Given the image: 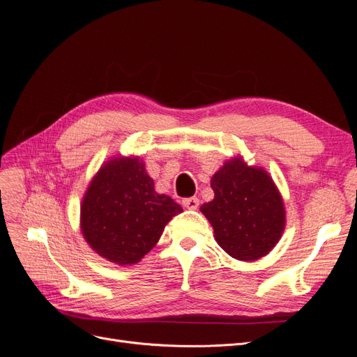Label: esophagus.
Returning <instances> with one entry per match:
<instances>
[{
  "label": "esophagus",
  "mask_w": 357,
  "mask_h": 357,
  "mask_svg": "<svg viewBox=\"0 0 357 357\" xmlns=\"http://www.w3.org/2000/svg\"><path fill=\"white\" fill-rule=\"evenodd\" d=\"M183 207H186L189 210H197L199 207V199L197 197H192V198H185L181 201Z\"/></svg>",
  "instance_id": "34e87169"
}]
</instances>
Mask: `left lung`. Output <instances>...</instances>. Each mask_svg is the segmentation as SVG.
<instances>
[{
    "label": "left lung",
    "instance_id": "8db88e82",
    "mask_svg": "<svg viewBox=\"0 0 357 357\" xmlns=\"http://www.w3.org/2000/svg\"><path fill=\"white\" fill-rule=\"evenodd\" d=\"M214 199L201 213L223 250L238 261H256L273 250L286 226L283 198L264 168L236 156L211 177Z\"/></svg>",
    "mask_w": 357,
    "mask_h": 357
}]
</instances>
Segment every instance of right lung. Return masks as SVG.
Returning a JSON list of instances; mask_svg holds the SVG:
<instances>
[{
	"label": "right lung",
	"instance_id": "obj_1",
	"mask_svg": "<svg viewBox=\"0 0 357 357\" xmlns=\"http://www.w3.org/2000/svg\"><path fill=\"white\" fill-rule=\"evenodd\" d=\"M181 211L174 199L155 190L143 160L117 156L104 162L84 192L80 228L93 252L117 265H134Z\"/></svg>",
	"mask_w": 357,
	"mask_h": 357
}]
</instances>
